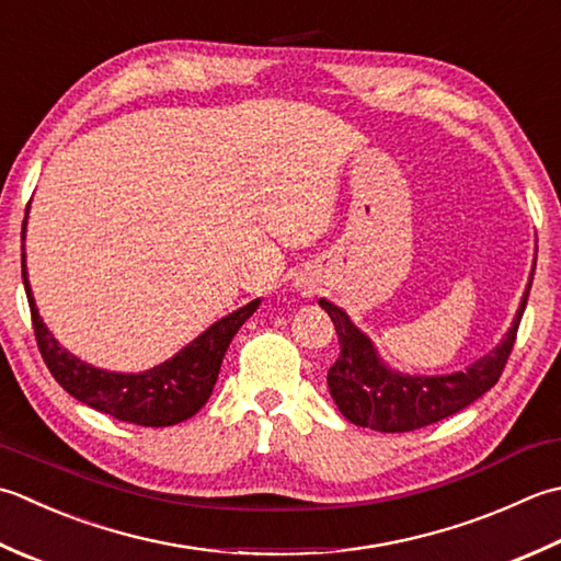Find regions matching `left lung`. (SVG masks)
<instances>
[{"label":"left lung","instance_id":"8db88e82","mask_svg":"<svg viewBox=\"0 0 561 561\" xmlns=\"http://www.w3.org/2000/svg\"><path fill=\"white\" fill-rule=\"evenodd\" d=\"M530 284L506 337L465 371L443 377H409L389 369L377 355L371 340L350 321L343 309L325 299L318 301L331 316L340 340V355L335 365L328 369V389L340 413L350 423L371 427V431L409 433L467 409L469 403L484 397L506 367L525 304H528Z\"/></svg>","mask_w":561,"mask_h":561}]
</instances>
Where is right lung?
Here are the masks:
<instances>
[{
    "label": "right lung",
    "mask_w": 561,
    "mask_h": 561,
    "mask_svg": "<svg viewBox=\"0 0 561 561\" xmlns=\"http://www.w3.org/2000/svg\"><path fill=\"white\" fill-rule=\"evenodd\" d=\"M26 233V218H24ZM21 233V238H24ZM21 277L31 306V321L41 357L50 369V375L60 387L102 413L114 415L124 423H136L146 427H164L182 423L202 409L214 391L218 369L230 340L238 333L248 318L255 313L260 299L250 301L243 309L228 313L214 323L190 345L182 347L172 359L162 365L140 371V375H118L87 365L80 357L70 355L50 335L46 323L41 321L36 301H33L31 284L26 279V255L21 252Z\"/></svg>",
    "instance_id": "right-lung-1"
}]
</instances>
